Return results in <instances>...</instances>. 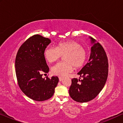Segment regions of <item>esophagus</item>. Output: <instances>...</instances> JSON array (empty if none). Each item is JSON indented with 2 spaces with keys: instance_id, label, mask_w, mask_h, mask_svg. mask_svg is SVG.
Returning <instances> with one entry per match:
<instances>
[{
  "instance_id": "esophagus-1",
  "label": "esophagus",
  "mask_w": 123,
  "mask_h": 123,
  "mask_svg": "<svg viewBox=\"0 0 123 123\" xmlns=\"http://www.w3.org/2000/svg\"><path fill=\"white\" fill-rule=\"evenodd\" d=\"M59 80L60 82H61L62 80H63V78L62 77H59Z\"/></svg>"
}]
</instances>
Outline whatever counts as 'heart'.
<instances>
[{
    "instance_id": "b5f03b06",
    "label": "heart",
    "mask_w": 123,
    "mask_h": 123,
    "mask_svg": "<svg viewBox=\"0 0 123 123\" xmlns=\"http://www.w3.org/2000/svg\"><path fill=\"white\" fill-rule=\"evenodd\" d=\"M63 55H65L64 60L65 62H59L51 68L52 73L58 76H66L72 72L73 67L75 69L80 68L86 62V51L75 41L59 43L56 47L49 46L44 51L45 58L49 63L56 61Z\"/></svg>"
}]
</instances>
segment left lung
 <instances>
[{
  "label": "left lung",
  "instance_id": "8db88e82",
  "mask_svg": "<svg viewBox=\"0 0 123 123\" xmlns=\"http://www.w3.org/2000/svg\"><path fill=\"white\" fill-rule=\"evenodd\" d=\"M92 45L88 63L77 73L80 78L72 80L69 93L71 98L78 102L93 100L104 88L108 75V60L104 48L90 37Z\"/></svg>",
  "mask_w": 123,
  "mask_h": 123
}]
</instances>
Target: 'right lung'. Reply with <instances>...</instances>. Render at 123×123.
Returning <instances> with one entry per match:
<instances>
[{"mask_svg": "<svg viewBox=\"0 0 123 123\" xmlns=\"http://www.w3.org/2000/svg\"><path fill=\"white\" fill-rule=\"evenodd\" d=\"M50 43L49 38L35 35L21 45L17 54L15 67L18 85L27 96L37 101L51 98L59 82L58 77H42L49 72L44 51Z\"/></svg>", "mask_w": 123, "mask_h": 123, "instance_id": "1", "label": "right lung"}]
</instances>
